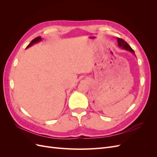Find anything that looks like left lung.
Listing matches in <instances>:
<instances>
[{
    "instance_id": "left-lung-1",
    "label": "left lung",
    "mask_w": 157,
    "mask_h": 157,
    "mask_svg": "<svg viewBox=\"0 0 157 157\" xmlns=\"http://www.w3.org/2000/svg\"><path fill=\"white\" fill-rule=\"evenodd\" d=\"M117 42H118V46L120 47V48H121L122 49H124V50H128V51H130V52H132L133 54L135 53L134 51L132 50L131 47L129 45H128V44L127 43L126 41H124L123 39H120V38H118Z\"/></svg>"
}]
</instances>
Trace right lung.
<instances>
[{
    "label": "right lung",
    "mask_w": 157,
    "mask_h": 157,
    "mask_svg": "<svg viewBox=\"0 0 157 157\" xmlns=\"http://www.w3.org/2000/svg\"><path fill=\"white\" fill-rule=\"evenodd\" d=\"M41 40H42V39H41L40 36H38V37L35 38V39H33V40L30 42L29 44L27 46V48H29V47L31 46L33 44H34L36 43V42H40Z\"/></svg>",
    "instance_id": "1"
}]
</instances>
